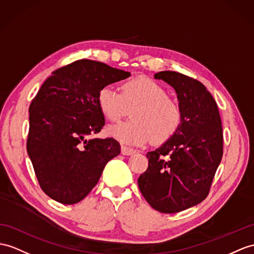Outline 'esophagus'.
<instances>
[{
    "label": "esophagus",
    "mask_w": 254,
    "mask_h": 254,
    "mask_svg": "<svg viewBox=\"0 0 254 254\" xmlns=\"http://www.w3.org/2000/svg\"><path fill=\"white\" fill-rule=\"evenodd\" d=\"M135 153V150L131 147H128L126 145H122V154L123 155H132Z\"/></svg>",
    "instance_id": "1"
}]
</instances>
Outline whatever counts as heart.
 <instances>
[{"label":"heart","instance_id":"obj_1","mask_svg":"<svg viewBox=\"0 0 254 254\" xmlns=\"http://www.w3.org/2000/svg\"><path fill=\"white\" fill-rule=\"evenodd\" d=\"M99 110L110 122H117L133 109L132 120L110 126L108 132L123 143L143 145L153 140L162 144L171 139L181 126L179 103L167 96L162 85L144 76L126 80L121 92L112 86L98 91Z\"/></svg>","mask_w":254,"mask_h":254}]
</instances>
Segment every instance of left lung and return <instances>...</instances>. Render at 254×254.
Masks as SVG:
<instances>
[{"label": "left lung", "instance_id": "8db88e82", "mask_svg": "<svg viewBox=\"0 0 254 254\" xmlns=\"http://www.w3.org/2000/svg\"><path fill=\"white\" fill-rule=\"evenodd\" d=\"M155 78L175 88L182 111L177 133L148 152V167L138 179L151 207L176 213L198 205L209 194L223 155V131L216 102L199 80L175 71Z\"/></svg>", "mask_w": 254, "mask_h": 254}]
</instances>
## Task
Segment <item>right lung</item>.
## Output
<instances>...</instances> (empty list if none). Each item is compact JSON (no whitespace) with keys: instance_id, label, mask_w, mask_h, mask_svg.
I'll return each mask as SVG.
<instances>
[{"instance_id":"obj_1","label":"right lung","mask_w":254,"mask_h":254,"mask_svg":"<svg viewBox=\"0 0 254 254\" xmlns=\"http://www.w3.org/2000/svg\"><path fill=\"white\" fill-rule=\"evenodd\" d=\"M130 76L106 64L80 59L53 72L29 109L27 151L41 189L73 205L96 187L109 160L121 153L113 138L94 139L104 126L97 96L103 86Z\"/></svg>"}]
</instances>
